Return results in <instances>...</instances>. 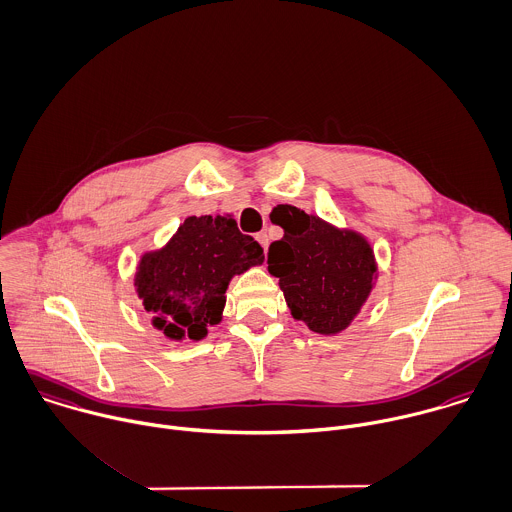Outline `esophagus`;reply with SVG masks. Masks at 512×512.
<instances>
[{
	"label": "esophagus",
	"instance_id": "1",
	"mask_svg": "<svg viewBox=\"0 0 512 512\" xmlns=\"http://www.w3.org/2000/svg\"><path fill=\"white\" fill-rule=\"evenodd\" d=\"M256 240L260 242V246L264 248V254H266V252H268V234H266V232H258V234H256Z\"/></svg>",
	"mask_w": 512,
	"mask_h": 512
}]
</instances>
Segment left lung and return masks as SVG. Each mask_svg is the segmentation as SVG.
Here are the masks:
<instances>
[{"mask_svg": "<svg viewBox=\"0 0 512 512\" xmlns=\"http://www.w3.org/2000/svg\"><path fill=\"white\" fill-rule=\"evenodd\" d=\"M284 236L268 248V272L278 278L294 320L312 332L338 336L351 326L377 282L369 240L316 214L286 206Z\"/></svg>", "mask_w": 512, "mask_h": 512, "instance_id": "obj_1", "label": "left lung"}]
</instances>
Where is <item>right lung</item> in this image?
<instances>
[{
    "mask_svg": "<svg viewBox=\"0 0 512 512\" xmlns=\"http://www.w3.org/2000/svg\"><path fill=\"white\" fill-rule=\"evenodd\" d=\"M262 262V246L232 214L188 216L165 246L141 256L133 284L155 330L200 341L220 324L232 278Z\"/></svg>",
    "mask_w": 512,
    "mask_h": 512,
    "instance_id": "add662e5",
    "label": "right lung"
}]
</instances>
